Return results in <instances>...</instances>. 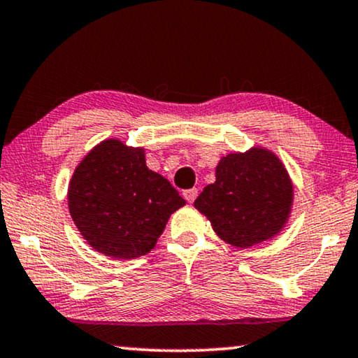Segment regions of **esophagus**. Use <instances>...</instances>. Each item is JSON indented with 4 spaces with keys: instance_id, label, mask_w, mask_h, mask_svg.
Listing matches in <instances>:
<instances>
[{
    "instance_id": "34e87169",
    "label": "esophagus",
    "mask_w": 358,
    "mask_h": 358,
    "mask_svg": "<svg viewBox=\"0 0 358 358\" xmlns=\"http://www.w3.org/2000/svg\"><path fill=\"white\" fill-rule=\"evenodd\" d=\"M182 195H184V199L189 201V203H192V201L196 199V195H199V190H196V189H187V190H184Z\"/></svg>"
}]
</instances>
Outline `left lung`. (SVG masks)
I'll list each match as a JSON object with an SVG mask.
<instances>
[{"mask_svg":"<svg viewBox=\"0 0 358 358\" xmlns=\"http://www.w3.org/2000/svg\"><path fill=\"white\" fill-rule=\"evenodd\" d=\"M292 203V184L282 163L263 148L227 155L216 180L196 196L194 206L211 221L222 241L252 247L282 229Z\"/></svg>","mask_w":358,"mask_h":358,"instance_id":"8db88e82","label":"left lung"}]
</instances>
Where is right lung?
Here are the masks:
<instances>
[{"label": "right lung", "mask_w": 358, "mask_h": 358, "mask_svg": "<svg viewBox=\"0 0 358 358\" xmlns=\"http://www.w3.org/2000/svg\"><path fill=\"white\" fill-rule=\"evenodd\" d=\"M69 211L84 239L113 258H136L157 243L169 216L185 205L168 179L150 171L143 148L96 145L72 176Z\"/></svg>", "instance_id": "add662e5"}]
</instances>
